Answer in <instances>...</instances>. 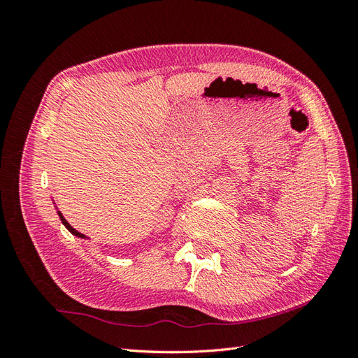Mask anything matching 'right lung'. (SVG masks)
<instances>
[{"label": "right lung", "mask_w": 358, "mask_h": 358, "mask_svg": "<svg viewBox=\"0 0 358 358\" xmlns=\"http://www.w3.org/2000/svg\"><path fill=\"white\" fill-rule=\"evenodd\" d=\"M59 215H60V220H62V223H63V224L66 226V229H67V230H69L72 235H75V236H78V238H85V235L80 234V231H78V230H75V229H73V227H72V226H71L69 223H67V221L64 220V217L62 215V212H60V210H59Z\"/></svg>", "instance_id": "1"}]
</instances>
